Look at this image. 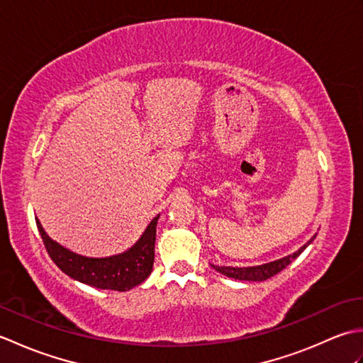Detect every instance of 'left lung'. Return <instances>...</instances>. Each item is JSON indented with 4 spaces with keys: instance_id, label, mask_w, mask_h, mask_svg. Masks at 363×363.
Segmentation results:
<instances>
[{
    "instance_id": "8db88e82",
    "label": "left lung",
    "mask_w": 363,
    "mask_h": 363,
    "mask_svg": "<svg viewBox=\"0 0 363 363\" xmlns=\"http://www.w3.org/2000/svg\"><path fill=\"white\" fill-rule=\"evenodd\" d=\"M317 237L315 234L309 242H307L304 246H301V248L290 254V256H285L282 259H277L273 262H268V264L264 265H257V267H243V268H238V267H218V265H212L211 267L215 269V272H218L220 274H225L228 277H233V279H238V281H252V282H260V281H267L269 277L277 274L282 269L290 265V262L295 260L301 252H303L307 246H309L313 238Z\"/></svg>"
}]
</instances>
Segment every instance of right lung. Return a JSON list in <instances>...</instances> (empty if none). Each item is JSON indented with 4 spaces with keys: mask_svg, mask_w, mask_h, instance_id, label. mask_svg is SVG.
I'll use <instances>...</instances> for the list:
<instances>
[{
    "mask_svg": "<svg viewBox=\"0 0 363 363\" xmlns=\"http://www.w3.org/2000/svg\"><path fill=\"white\" fill-rule=\"evenodd\" d=\"M157 220L159 215L129 250L109 257H87L67 250L45 233L37 218L35 223L50 257L67 276L90 287L126 291L142 284L152 272Z\"/></svg>",
    "mask_w": 363,
    "mask_h": 363,
    "instance_id": "1",
    "label": "right lung"
}]
</instances>
